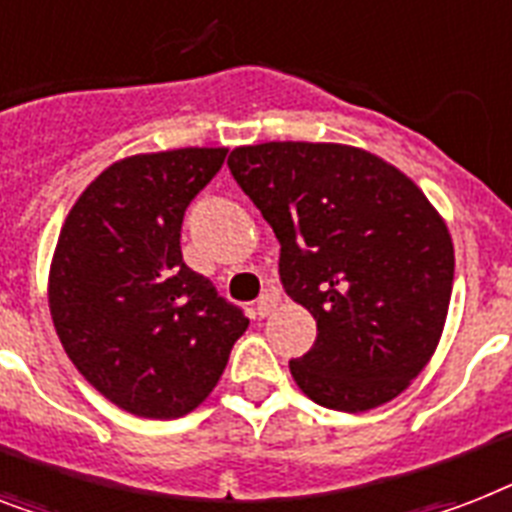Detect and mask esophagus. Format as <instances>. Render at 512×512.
Returning <instances> with one entry per match:
<instances>
[{
    "label": "esophagus",
    "instance_id": "34e87169",
    "mask_svg": "<svg viewBox=\"0 0 512 512\" xmlns=\"http://www.w3.org/2000/svg\"><path fill=\"white\" fill-rule=\"evenodd\" d=\"M278 292L276 289H268V292L263 294V297L257 299V305H255V310H257V315H260V318H265V315H270L273 313V310H276L278 307Z\"/></svg>",
    "mask_w": 512,
    "mask_h": 512
}]
</instances>
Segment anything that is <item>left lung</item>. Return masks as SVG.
Instances as JSON below:
<instances>
[{
    "label": "left lung",
    "mask_w": 512,
    "mask_h": 512,
    "mask_svg": "<svg viewBox=\"0 0 512 512\" xmlns=\"http://www.w3.org/2000/svg\"><path fill=\"white\" fill-rule=\"evenodd\" d=\"M228 168L268 220L286 294L318 323L289 371L313 402L363 413L394 400L434 355L455 249L410 178L347 144L265 141Z\"/></svg>",
    "instance_id": "left-lung-1"
}]
</instances>
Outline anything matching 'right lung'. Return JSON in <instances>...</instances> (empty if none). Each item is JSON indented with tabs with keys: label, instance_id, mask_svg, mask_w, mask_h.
I'll return each mask as SVG.
<instances>
[{
	"label": "right lung",
	"instance_id": "obj_1",
	"mask_svg": "<svg viewBox=\"0 0 512 512\" xmlns=\"http://www.w3.org/2000/svg\"><path fill=\"white\" fill-rule=\"evenodd\" d=\"M226 147L112 162L65 218L49 310L81 376L141 418H181L207 400L249 321L181 255L189 202Z\"/></svg>",
	"mask_w": 512,
	"mask_h": 512
}]
</instances>
